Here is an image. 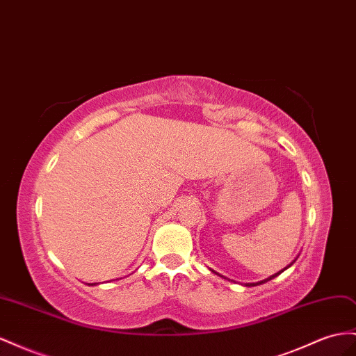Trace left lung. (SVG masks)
<instances>
[{
  "label": "left lung",
  "instance_id": "obj_1",
  "mask_svg": "<svg viewBox=\"0 0 356 356\" xmlns=\"http://www.w3.org/2000/svg\"><path fill=\"white\" fill-rule=\"evenodd\" d=\"M293 262H295V261H293ZM293 262H292V264H293ZM292 264H291V265H292ZM291 265H289V266H291ZM289 266H286V268H284V270H287V268H289ZM284 270H282L280 273H277V274H274V275H271V277H268V278H266V280H262V282H259V283H250V284H247V286H257V284H262V283H266V282H270V280H273V278H274V277H277L278 274H282V273H283Z\"/></svg>",
  "mask_w": 356,
  "mask_h": 356
}]
</instances>
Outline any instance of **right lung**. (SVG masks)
Instances as JSON below:
<instances>
[{
    "instance_id": "add662e5",
    "label": "right lung",
    "mask_w": 356,
    "mask_h": 356,
    "mask_svg": "<svg viewBox=\"0 0 356 356\" xmlns=\"http://www.w3.org/2000/svg\"><path fill=\"white\" fill-rule=\"evenodd\" d=\"M90 286H92V284H90Z\"/></svg>"
}]
</instances>
